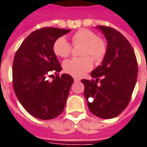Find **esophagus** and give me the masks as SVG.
I'll return each mask as SVG.
<instances>
[{"label": "esophagus", "instance_id": "1", "mask_svg": "<svg viewBox=\"0 0 147 147\" xmlns=\"http://www.w3.org/2000/svg\"><path fill=\"white\" fill-rule=\"evenodd\" d=\"M74 80H75L76 82H79V81H80L81 79H79V78H77V77H74Z\"/></svg>", "mask_w": 147, "mask_h": 147}]
</instances>
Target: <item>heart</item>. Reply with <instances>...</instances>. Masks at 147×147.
Returning a JSON list of instances; mask_svg holds the SVG:
<instances>
[{"instance_id": "heart-1", "label": "heart", "mask_w": 147, "mask_h": 147, "mask_svg": "<svg viewBox=\"0 0 147 147\" xmlns=\"http://www.w3.org/2000/svg\"><path fill=\"white\" fill-rule=\"evenodd\" d=\"M73 46L83 45L81 54L84 57H73L65 61L63 64L65 72L75 77H80L92 69L93 62L91 57L99 62L107 53V44L95 32L86 29H79L71 36ZM54 54L60 57H68L71 53L72 46L64 37L55 40L53 45Z\"/></svg>"}]
</instances>
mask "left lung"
Instances as JSON below:
<instances>
[{"mask_svg": "<svg viewBox=\"0 0 147 147\" xmlns=\"http://www.w3.org/2000/svg\"><path fill=\"white\" fill-rule=\"evenodd\" d=\"M97 28L107 39V53L102 65L91 72L96 80L82 79V82L91 113L109 119L120 115L128 106L136 83L138 64L132 47L121 32L109 26ZM99 80L101 85L97 86Z\"/></svg>", "mask_w": 147, "mask_h": 147, "instance_id": "8db88e82", "label": "left lung"}]
</instances>
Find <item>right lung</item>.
Wrapping results in <instances>:
<instances>
[{
  "label": "right lung",
  "mask_w": 147,
  "mask_h": 147,
  "mask_svg": "<svg viewBox=\"0 0 147 147\" xmlns=\"http://www.w3.org/2000/svg\"><path fill=\"white\" fill-rule=\"evenodd\" d=\"M70 29L44 27L27 36L16 53L12 65L13 88L27 112L35 118L50 120L65 108L74 79L61 71L53 45ZM53 73L55 79L50 82Z\"/></svg>",
  "instance_id": "right-lung-1"
}]
</instances>
